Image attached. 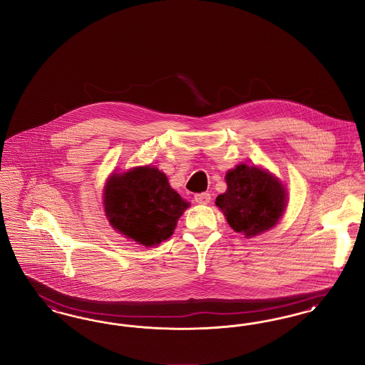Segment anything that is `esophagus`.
I'll return each mask as SVG.
<instances>
[{
  "mask_svg": "<svg viewBox=\"0 0 365 365\" xmlns=\"http://www.w3.org/2000/svg\"><path fill=\"white\" fill-rule=\"evenodd\" d=\"M210 200H211V196L207 192L195 195V202L199 203V205H207V203H210Z\"/></svg>",
  "mask_w": 365,
  "mask_h": 365,
  "instance_id": "1",
  "label": "esophagus"
}]
</instances>
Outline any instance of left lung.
Returning a JSON list of instances; mask_svg holds the SVG:
<instances>
[{
    "mask_svg": "<svg viewBox=\"0 0 365 365\" xmlns=\"http://www.w3.org/2000/svg\"><path fill=\"white\" fill-rule=\"evenodd\" d=\"M227 190L215 205L230 227L247 237L277 225L286 207V192L272 175L255 166L238 165L226 175Z\"/></svg>",
    "mask_w": 365,
    "mask_h": 365,
    "instance_id": "8db88e82",
    "label": "left lung"
}]
</instances>
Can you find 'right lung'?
Returning <instances> with one entry per match:
<instances>
[{
	"mask_svg": "<svg viewBox=\"0 0 365 365\" xmlns=\"http://www.w3.org/2000/svg\"><path fill=\"white\" fill-rule=\"evenodd\" d=\"M103 200L111 226L145 247L170 237L188 207L170 188L168 177L150 166L111 175Z\"/></svg>",
	"mask_w": 365,
	"mask_h": 365,
	"instance_id": "right-lung-1",
	"label": "right lung"
}]
</instances>
